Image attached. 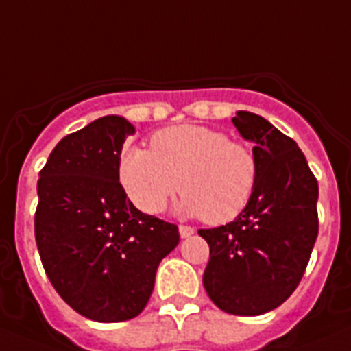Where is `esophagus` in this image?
Masks as SVG:
<instances>
[{"label": "esophagus", "mask_w": 351, "mask_h": 351, "mask_svg": "<svg viewBox=\"0 0 351 351\" xmlns=\"http://www.w3.org/2000/svg\"><path fill=\"white\" fill-rule=\"evenodd\" d=\"M180 237H182V239H189V237H191V234H194V228L193 226H185V224H180Z\"/></svg>", "instance_id": "1"}]
</instances>
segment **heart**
<instances>
[{"instance_id": "1", "label": "heart", "mask_w": 351, "mask_h": 351, "mask_svg": "<svg viewBox=\"0 0 351 351\" xmlns=\"http://www.w3.org/2000/svg\"><path fill=\"white\" fill-rule=\"evenodd\" d=\"M118 175L125 193L145 213L162 212L180 184L184 212L224 224L249 205L260 166L245 143L210 127L178 125L155 132L150 152L125 148Z\"/></svg>"}]
</instances>
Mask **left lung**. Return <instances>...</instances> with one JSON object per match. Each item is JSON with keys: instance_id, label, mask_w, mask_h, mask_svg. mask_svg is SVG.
Here are the masks:
<instances>
[{"instance_id": "1", "label": "left lung", "mask_w": 351, "mask_h": 351, "mask_svg": "<svg viewBox=\"0 0 351 351\" xmlns=\"http://www.w3.org/2000/svg\"><path fill=\"white\" fill-rule=\"evenodd\" d=\"M234 127L254 143L260 166L249 205L226 226L199 230L210 260L203 285L224 313L258 316L297 289L318 237V182L291 138L254 112Z\"/></svg>"}]
</instances>
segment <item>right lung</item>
<instances>
[{
    "instance_id": "1",
    "label": "right lung",
    "mask_w": 351,
    "mask_h": 351,
    "mask_svg": "<svg viewBox=\"0 0 351 351\" xmlns=\"http://www.w3.org/2000/svg\"><path fill=\"white\" fill-rule=\"evenodd\" d=\"M134 127L104 117L54 146L38 178L35 239L58 295L95 322L136 318L155 272L178 245V226L127 199L118 164Z\"/></svg>"
}]
</instances>
